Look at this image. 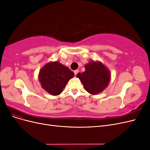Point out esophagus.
<instances>
[{
  "mask_svg": "<svg viewBox=\"0 0 150 150\" xmlns=\"http://www.w3.org/2000/svg\"><path fill=\"white\" fill-rule=\"evenodd\" d=\"M78 72H79V70H78V69H77V70H75V71H74V73L75 76H76L77 74L78 73Z\"/></svg>",
  "mask_w": 150,
  "mask_h": 150,
  "instance_id": "obj_1",
  "label": "esophagus"
}]
</instances>
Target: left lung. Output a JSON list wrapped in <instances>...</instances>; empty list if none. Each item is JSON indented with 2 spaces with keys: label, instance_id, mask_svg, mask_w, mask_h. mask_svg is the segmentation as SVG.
I'll list each match as a JSON object with an SVG mask.
<instances>
[{
  "label": "left lung",
  "instance_id": "left-lung-1",
  "mask_svg": "<svg viewBox=\"0 0 150 150\" xmlns=\"http://www.w3.org/2000/svg\"><path fill=\"white\" fill-rule=\"evenodd\" d=\"M85 71L76 76L81 80L84 89L92 95H96L105 89L111 81L108 68L101 61H90L84 65Z\"/></svg>",
  "mask_w": 150,
  "mask_h": 150
}]
</instances>
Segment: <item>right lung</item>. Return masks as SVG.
Instances as JSON below:
<instances>
[{
	"mask_svg": "<svg viewBox=\"0 0 150 150\" xmlns=\"http://www.w3.org/2000/svg\"><path fill=\"white\" fill-rule=\"evenodd\" d=\"M74 76L69 68L58 61H51L40 69L38 75L39 81L42 88L52 95H59L67 82Z\"/></svg>",
	"mask_w": 150,
	"mask_h": 150,
	"instance_id": "1",
	"label": "right lung"
}]
</instances>
